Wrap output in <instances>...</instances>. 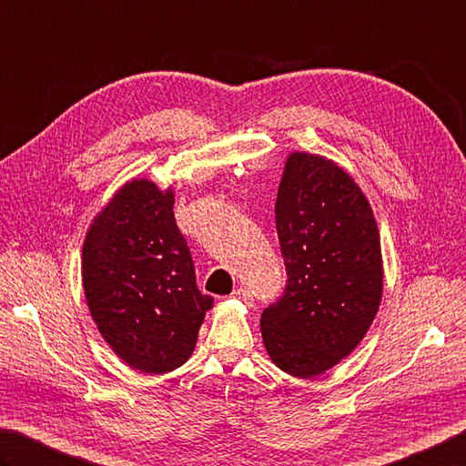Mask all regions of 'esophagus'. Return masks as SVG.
<instances>
[{
    "label": "esophagus",
    "mask_w": 466,
    "mask_h": 466,
    "mask_svg": "<svg viewBox=\"0 0 466 466\" xmlns=\"http://www.w3.org/2000/svg\"><path fill=\"white\" fill-rule=\"evenodd\" d=\"M233 298H237V300H243L248 306L253 304V294L249 292V288H237L233 292Z\"/></svg>",
    "instance_id": "1"
}]
</instances>
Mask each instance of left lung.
I'll list each match as a JSON object with an SVG mask.
<instances>
[{"label":"left lung","mask_w":466,"mask_h":466,"mask_svg":"<svg viewBox=\"0 0 466 466\" xmlns=\"http://www.w3.org/2000/svg\"><path fill=\"white\" fill-rule=\"evenodd\" d=\"M286 289L261 314L271 361L294 377L340 363L370 330L383 294L381 241L370 200L324 156H288L276 198Z\"/></svg>","instance_id":"obj_1"}]
</instances>
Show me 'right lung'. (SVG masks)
Masks as SVG:
<instances>
[{"mask_svg": "<svg viewBox=\"0 0 466 466\" xmlns=\"http://www.w3.org/2000/svg\"><path fill=\"white\" fill-rule=\"evenodd\" d=\"M172 208V188L134 178L93 218L83 243V288L96 329L121 361L147 375L188 361L213 309Z\"/></svg>", "mask_w": 466, "mask_h": 466, "instance_id": "right-lung-1", "label": "right lung"}]
</instances>
